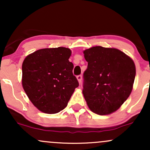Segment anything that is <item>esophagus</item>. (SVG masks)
Returning <instances> with one entry per match:
<instances>
[{
  "label": "esophagus",
  "instance_id": "obj_1",
  "mask_svg": "<svg viewBox=\"0 0 150 150\" xmlns=\"http://www.w3.org/2000/svg\"><path fill=\"white\" fill-rule=\"evenodd\" d=\"M82 75H77V80H78V82H79V84H80L81 83V82H82Z\"/></svg>",
  "mask_w": 150,
  "mask_h": 150
}]
</instances>
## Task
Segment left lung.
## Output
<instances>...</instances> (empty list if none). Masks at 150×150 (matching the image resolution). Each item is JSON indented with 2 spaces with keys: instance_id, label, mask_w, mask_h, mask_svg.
<instances>
[{
  "instance_id": "obj_1",
  "label": "left lung",
  "mask_w": 150,
  "mask_h": 150,
  "mask_svg": "<svg viewBox=\"0 0 150 150\" xmlns=\"http://www.w3.org/2000/svg\"><path fill=\"white\" fill-rule=\"evenodd\" d=\"M83 53L88 62L82 90L87 106L99 115L115 112L132 92L136 73L134 61L115 48L94 46Z\"/></svg>"
}]
</instances>
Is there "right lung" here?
I'll list each match as a JSON object with an SVG mask.
<instances>
[{"label": "right lung", "mask_w": 150, "mask_h": 150, "mask_svg": "<svg viewBox=\"0 0 150 150\" xmlns=\"http://www.w3.org/2000/svg\"><path fill=\"white\" fill-rule=\"evenodd\" d=\"M70 56L68 48H46L28 55L22 63V87L43 113L53 114L64 109L79 86Z\"/></svg>", "instance_id": "obj_1"}]
</instances>
